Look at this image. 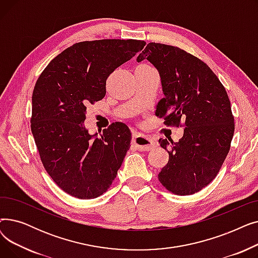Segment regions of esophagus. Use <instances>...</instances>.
Masks as SVG:
<instances>
[{
    "instance_id": "1",
    "label": "esophagus",
    "mask_w": 258,
    "mask_h": 258,
    "mask_svg": "<svg viewBox=\"0 0 258 258\" xmlns=\"http://www.w3.org/2000/svg\"><path fill=\"white\" fill-rule=\"evenodd\" d=\"M133 142L140 151H151L155 146L154 141L152 139L141 134H135L133 136Z\"/></svg>"
}]
</instances>
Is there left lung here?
<instances>
[{
    "label": "left lung",
    "mask_w": 258,
    "mask_h": 258,
    "mask_svg": "<svg viewBox=\"0 0 258 258\" xmlns=\"http://www.w3.org/2000/svg\"><path fill=\"white\" fill-rule=\"evenodd\" d=\"M150 60L159 71L164 97L156 116L167 126H184L179 142L159 139L167 164L158 174L168 191L189 196L206 187L230 151L234 117L226 89L210 68L178 47L150 43L137 61Z\"/></svg>",
    "instance_id": "1"
}]
</instances>
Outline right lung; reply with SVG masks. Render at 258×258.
Returning a JSON list of instances; mask_svg holds the SVG:
<instances>
[{
  "mask_svg": "<svg viewBox=\"0 0 258 258\" xmlns=\"http://www.w3.org/2000/svg\"><path fill=\"white\" fill-rule=\"evenodd\" d=\"M145 44L139 39L76 43L53 58L37 78L31 132L46 171L68 195L97 198L115 180L131 147V131L115 122L100 136L90 135L84 125L87 106L105 96L107 77Z\"/></svg>",
  "mask_w": 258,
  "mask_h": 258,
  "instance_id": "1",
  "label": "right lung"
}]
</instances>
